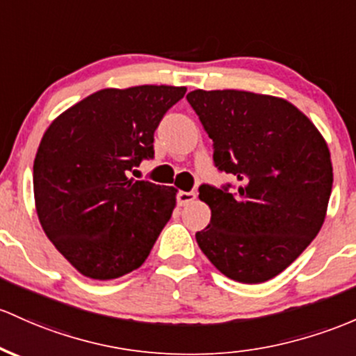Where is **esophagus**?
Segmentation results:
<instances>
[{"instance_id":"1","label":"esophagus","mask_w":356,"mask_h":356,"mask_svg":"<svg viewBox=\"0 0 356 356\" xmlns=\"http://www.w3.org/2000/svg\"><path fill=\"white\" fill-rule=\"evenodd\" d=\"M194 199H196V193H186V191H181V193L177 194V204L187 206L191 204V202H194Z\"/></svg>"}]
</instances>
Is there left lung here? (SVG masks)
Segmentation results:
<instances>
[{
    "mask_svg": "<svg viewBox=\"0 0 356 356\" xmlns=\"http://www.w3.org/2000/svg\"><path fill=\"white\" fill-rule=\"evenodd\" d=\"M213 140L214 163L238 181L202 184L211 222L199 248L222 275L261 284L286 270L326 218L333 165L314 123L282 97L222 89L187 95Z\"/></svg>",
    "mask_w": 356,
    "mask_h": 356,
    "instance_id": "8db88e82",
    "label": "left lung"
}]
</instances>
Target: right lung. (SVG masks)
Here are the masks:
<instances>
[{
    "instance_id": "obj_1",
    "label": "right lung",
    "mask_w": 356,
    "mask_h": 356,
    "mask_svg": "<svg viewBox=\"0 0 356 356\" xmlns=\"http://www.w3.org/2000/svg\"><path fill=\"white\" fill-rule=\"evenodd\" d=\"M177 86L101 89L65 109L33 162L35 208L65 260L95 280L138 268L175 208L177 189L128 172L154 157V134L186 95Z\"/></svg>"
}]
</instances>
